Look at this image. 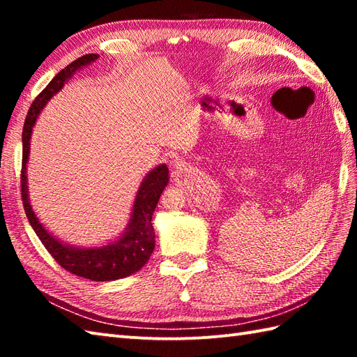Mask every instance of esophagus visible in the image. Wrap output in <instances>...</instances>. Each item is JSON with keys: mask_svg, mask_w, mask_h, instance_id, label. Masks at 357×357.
Wrapping results in <instances>:
<instances>
[{"mask_svg": "<svg viewBox=\"0 0 357 357\" xmlns=\"http://www.w3.org/2000/svg\"><path fill=\"white\" fill-rule=\"evenodd\" d=\"M174 164H176V162H174Z\"/></svg>", "mask_w": 357, "mask_h": 357, "instance_id": "esophagus-1", "label": "esophagus"}]
</instances>
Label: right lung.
<instances>
[{
    "label": "right lung",
    "mask_w": 357,
    "mask_h": 357,
    "mask_svg": "<svg viewBox=\"0 0 357 357\" xmlns=\"http://www.w3.org/2000/svg\"><path fill=\"white\" fill-rule=\"evenodd\" d=\"M98 58L100 55H96V53H89V55L81 56L77 61L67 66L49 82V86L35 98V101L30 105L24 121V128H22L21 198L30 225H32L44 247L47 248V252L53 256V259L73 275L98 280V282H105V280H116L133 275L146 265L150 255L153 253L155 230L151 225V216H153V211L158 206L159 196L169 184V167L159 164L144 176L138 192H136L130 218H128L124 231L100 247H78L66 244L55 234H52L45 229V225L41 224L40 218L36 216L32 204H30L27 185L30 138H32L36 119L40 118V113L45 107V104L52 100V96L56 95L75 73L81 70L82 67L95 63Z\"/></svg>",
    "instance_id": "right-lung-1"
}]
</instances>
